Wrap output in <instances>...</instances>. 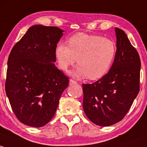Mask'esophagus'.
Segmentation results:
<instances>
[{
    "label": "esophagus",
    "mask_w": 147,
    "mask_h": 147,
    "mask_svg": "<svg viewBox=\"0 0 147 147\" xmlns=\"http://www.w3.org/2000/svg\"><path fill=\"white\" fill-rule=\"evenodd\" d=\"M77 84V82L76 81H74L73 79H70L69 80V84L71 85V84Z\"/></svg>",
    "instance_id": "obj_1"
}]
</instances>
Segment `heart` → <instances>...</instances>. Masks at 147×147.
Listing matches in <instances>:
<instances>
[{"instance_id": "1", "label": "heart", "mask_w": 147, "mask_h": 147, "mask_svg": "<svg viewBox=\"0 0 147 147\" xmlns=\"http://www.w3.org/2000/svg\"><path fill=\"white\" fill-rule=\"evenodd\" d=\"M68 45L59 43L56 47L54 54L58 66L67 71L77 61L80 66L74 72V76L78 78L87 76L90 80L99 79L106 75L117 50L111 39L85 33L71 36L68 40Z\"/></svg>"}]
</instances>
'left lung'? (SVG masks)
<instances>
[{"instance_id": "1", "label": "left lung", "mask_w": 147, "mask_h": 147, "mask_svg": "<svg viewBox=\"0 0 147 147\" xmlns=\"http://www.w3.org/2000/svg\"><path fill=\"white\" fill-rule=\"evenodd\" d=\"M115 32L116 55L108 73L93 84L82 85L85 114L102 127L122 120L140 92V55L123 30L116 28Z\"/></svg>"}]
</instances>
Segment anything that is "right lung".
<instances>
[{"instance_id": "right-lung-1", "label": "right lung", "mask_w": 147, "mask_h": 147, "mask_svg": "<svg viewBox=\"0 0 147 147\" xmlns=\"http://www.w3.org/2000/svg\"><path fill=\"white\" fill-rule=\"evenodd\" d=\"M63 32L57 27L33 25L10 51L5 93L13 113L24 125H47L69 86V78L54 63Z\"/></svg>"}]
</instances>
